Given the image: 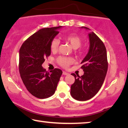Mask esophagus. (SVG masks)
<instances>
[{
	"mask_svg": "<svg viewBox=\"0 0 128 128\" xmlns=\"http://www.w3.org/2000/svg\"><path fill=\"white\" fill-rule=\"evenodd\" d=\"M68 74H69L68 73H67V72H65V71H63V72H62V74L64 75V76L68 75Z\"/></svg>",
	"mask_w": 128,
	"mask_h": 128,
	"instance_id": "1",
	"label": "esophagus"
}]
</instances>
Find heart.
I'll list each match as a JSON object with an SVG mask.
<instances>
[{"mask_svg":"<svg viewBox=\"0 0 128 128\" xmlns=\"http://www.w3.org/2000/svg\"><path fill=\"white\" fill-rule=\"evenodd\" d=\"M63 39L65 40L67 42H68L70 44L71 47L74 50L78 48L81 46L82 43V38L80 36L76 35V34H71L67 36H63ZM59 44L60 42L59 40L55 38L51 40L50 44L51 51L52 52H56L58 50ZM76 52L78 55H82L83 54V51L82 50H79L76 51ZM57 61L58 63L62 66L64 67V68H67L69 65L72 63L73 60L70 58H66L62 57V56H60V57L58 58Z\"/></svg>","mask_w":128,"mask_h":128,"instance_id":"heart-1","label":"heart"}]
</instances>
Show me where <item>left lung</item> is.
<instances>
[{
	"mask_svg": "<svg viewBox=\"0 0 128 128\" xmlns=\"http://www.w3.org/2000/svg\"><path fill=\"white\" fill-rule=\"evenodd\" d=\"M82 29H90L85 26ZM89 49L81 64L84 74L81 77L74 73L75 81L71 85L70 94L79 101H85L97 94L104 81L108 69L107 51L103 42L94 32L88 34Z\"/></svg>",
	"mask_w": 128,
	"mask_h": 128,
	"instance_id": "1",
	"label": "left lung"
}]
</instances>
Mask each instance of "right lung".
I'll list each match as a JSON object with an SVG mask.
<instances>
[{"label": "right lung", "instance_id": "1", "mask_svg": "<svg viewBox=\"0 0 128 128\" xmlns=\"http://www.w3.org/2000/svg\"><path fill=\"white\" fill-rule=\"evenodd\" d=\"M58 27L43 28L28 38L19 51V71L27 90L33 96L45 99L55 92L62 73L55 68L48 72L42 67L45 58L51 55V40L59 34Z\"/></svg>", "mask_w": 128, "mask_h": 128}]
</instances>
